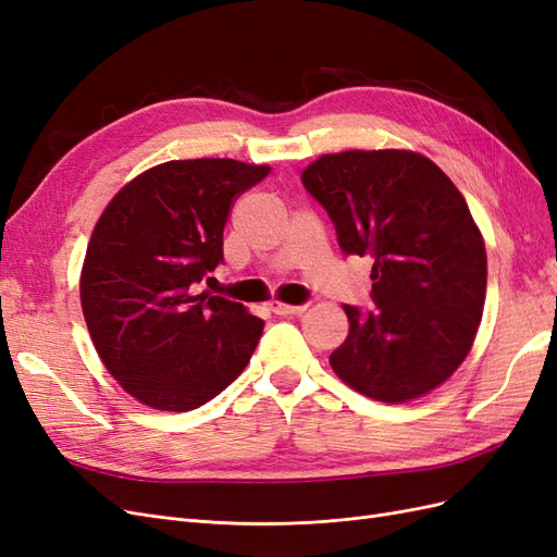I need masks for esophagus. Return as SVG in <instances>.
Returning <instances> with one entry per match:
<instances>
[{"instance_id": "esophagus-1", "label": "esophagus", "mask_w": 557, "mask_h": 557, "mask_svg": "<svg viewBox=\"0 0 557 557\" xmlns=\"http://www.w3.org/2000/svg\"><path fill=\"white\" fill-rule=\"evenodd\" d=\"M309 305H283V301H269V309H272L276 315H297L305 313Z\"/></svg>"}]
</instances>
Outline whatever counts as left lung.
I'll return each instance as SVG.
<instances>
[{"label":"left lung","mask_w":557,"mask_h":557,"mask_svg":"<svg viewBox=\"0 0 557 557\" xmlns=\"http://www.w3.org/2000/svg\"><path fill=\"white\" fill-rule=\"evenodd\" d=\"M301 185L344 256L374 260V307L344 305L350 330L330 356L336 376L391 404L430 393L467 358L485 301V246L465 197L409 150L323 156Z\"/></svg>","instance_id":"8db88e82"}]
</instances>
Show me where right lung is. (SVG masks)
<instances>
[{
  "label": "right lung",
  "mask_w": 557,
  "mask_h": 557,
  "mask_svg": "<svg viewBox=\"0 0 557 557\" xmlns=\"http://www.w3.org/2000/svg\"><path fill=\"white\" fill-rule=\"evenodd\" d=\"M264 164L172 160L127 183L99 218L81 274V307L99 358L125 391L190 411L237 379L264 323L239 301L197 295L223 264L232 201Z\"/></svg>",
  "instance_id": "obj_1"
}]
</instances>
